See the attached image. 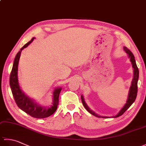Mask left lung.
<instances>
[{"label": "left lung", "instance_id": "obj_1", "mask_svg": "<svg viewBox=\"0 0 146 146\" xmlns=\"http://www.w3.org/2000/svg\"><path fill=\"white\" fill-rule=\"evenodd\" d=\"M123 49H124V50L127 52V53L128 54L129 57L130 58V60H131L132 64V67H133V68H134V78H133V80H132V85L131 86V88H130L129 97H128L127 101V103L125 105V106L123 107L122 109H121V110L119 111V113H118L117 115L113 117L115 118L122 115L124 113L125 111L127 110L131 106V105L134 103V101L135 100V98H136V97H137V82H138V79H139V69L137 66V64H136L134 56L132 54V52L130 51L129 49H127V48L125 47V46L123 47ZM81 98H82V102L83 106H84V107L86 108V110H87L89 113H90L91 114L93 115H94L97 117L104 118V117L99 116V115H98L95 114L94 111H92L91 110H90L88 107L86 105L84 99H83V96H81Z\"/></svg>", "mask_w": 146, "mask_h": 146}]
</instances>
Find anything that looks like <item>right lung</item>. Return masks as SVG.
<instances>
[{
  "mask_svg": "<svg viewBox=\"0 0 146 146\" xmlns=\"http://www.w3.org/2000/svg\"><path fill=\"white\" fill-rule=\"evenodd\" d=\"M34 39L35 38H32L30 41L27 42L15 56L13 66H12L10 75L9 83H10V86L14 100L19 108H20L22 110L24 111L26 113L33 117L38 118V119H43V118H46L51 115L56 110L58 105L59 104V95H60L61 88H60L54 90L53 93V104H52L53 105L48 109H46L44 107H40L36 104L34 103V102L24 95V93L20 89L17 79L19 61L22 50L24 48H26L33 41Z\"/></svg>",
  "mask_w": 146,
  "mask_h": 146,
  "instance_id": "1",
  "label": "right lung"
}]
</instances>
